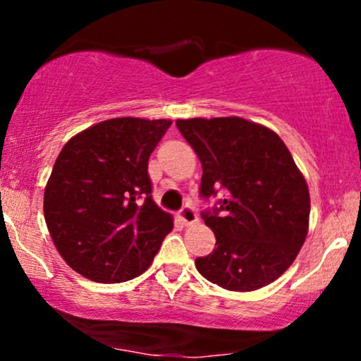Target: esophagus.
<instances>
[{
    "instance_id": "obj_1",
    "label": "esophagus",
    "mask_w": 361,
    "mask_h": 361,
    "mask_svg": "<svg viewBox=\"0 0 361 361\" xmlns=\"http://www.w3.org/2000/svg\"><path fill=\"white\" fill-rule=\"evenodd\" d=\"M180 221L183 222V226H186V227H190V226H195V224L198 222V215H197V212H195V210L192 209V207H183V209H181V212H180Z\"/></svg>"
}]
</instances>
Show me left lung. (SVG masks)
Instances as JSON below:
<instances>
[{
	"label": "left lung",
	"mask_w": 361,
	"mask_h": 361,
	"mask_svg": "<svg viewBox=\"0 0 361 361\" xmlns=\"http://www.w3.org/2000/svg\"><path fill=\"white\" fill-rule=\"evenodd\" d=\"M202 163L200 195L226 192L202 214L215 250L195 259L202 276L233 292L267 287L288 270L307 238V181L275 132L241 117L176 120Z\"/></svg>",
	"instance_id": "obj_1"
}]
</instances>
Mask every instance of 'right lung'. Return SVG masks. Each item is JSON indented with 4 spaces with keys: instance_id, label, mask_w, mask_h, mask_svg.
Instances as JSON below:
<instances>
[{
    "instance_id": "right-lung-1",
    "label": "right lung",
    "mask_w": 361,
    "mask_h": 361,
    "mask_svg": "<svg viewBox=\"0 0 361 361\" xmlns=\"http://www.w3.org/2000/svg\"><path fill=\"white\" fill-rule=\"evenodd\" d=\"M171 120L110 118L66 142L44 193V217L66 263L100 283L151 267L173 217L152 200L147 161Z\"/></svg>"
}]
</instances>
